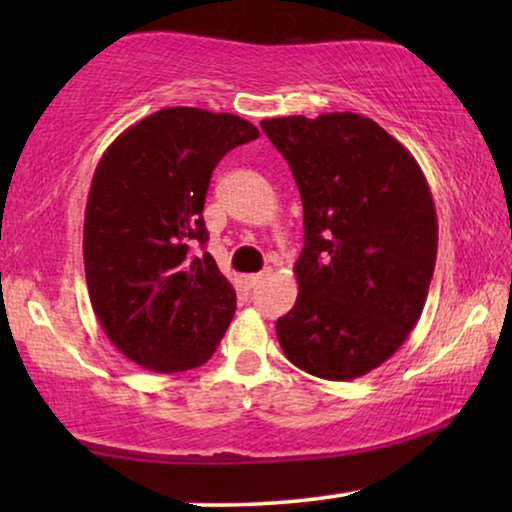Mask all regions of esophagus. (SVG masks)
Wrapping results in <instances>:
<instances>
[{"label":"esophagus","instance_id":"1","mask_svg":"<svg viewBox=\"0 0 512 512\" xmlns=\"http://www.w3.org/2000/svg\"><path fill=\"white\" fill-rule=\"evenodd\" d=\"M270 268L268 270H263V272H256V275H247L244 277V282H247V286H258L263 282V279H268L270 277Z\"/></svg>","mask_w":512,"mask_h":512}]
</instances>
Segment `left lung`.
<instances>
[{
  "label": "left lung",
  "instance_id": "left-lung-1",
  "mask_svg": "<svg viewBox=\"0 0 512 512\" xmlns=\"http://www.w3.org/2000/svg\"><path fill=\"white\" fill-rule=\"evenodd\" d=\"M303 200L298 298L277 319L286 359L354 380L403 345L424 310L438 251L436 207L417 160L366 116L268 118Z\"/></svg>",
  "mask_w": 512,
  "mask_h": 512
}]
</instances>
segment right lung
<instances>
[{
	"label": "right lung",
	"mask_w": 512,
	"mask_h": 512,
	"mask_svg": "<svg viewBox=\"0 0 512 512\" xmlns=\"http://www.w3.org/2000/svg\"><path fill=\"white\" fill-rule=\"evenodd\" d=\"M258 137L249 121L170 107L121 132L90 184L83 263L95 317L121 354L153 373L212 359L235 314V289L202 219L214 167Z\"/></svg>",
	"instance_id": "1"
}]
</instances>
